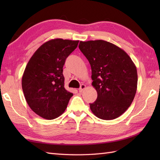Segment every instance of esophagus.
<instances>
[{"instance_id": "esophagus-1", "label": "esophagus", "mask_w": 160, "mask_h": 160, "mask_svg": "<svg viewBox=\"0 0 160 160\" xmlns=\"http://www.w3.org/2000/svg\"><path fill=\"white\" fill-rule=\"evenodd\" d=\"M85 88H86V85H84V84H82V85H81L80 87L79 88V89H78V90H79V92H82V91L84 89H85Z\"/></svg>"}]
</instances>
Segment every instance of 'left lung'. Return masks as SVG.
I'll return each mask as SVG.
<instances>
[{"label": "left lung", "instance_id": "left-lung-1", "mask_svg": "<svg viewBox=\"0 0 160 160\" xmlns=\"http://www.w3.org/2000/svg\"><path fill=\"white\" fill-rule=\"evenodd\" d=\"M79 49L91 67L92 86L98 98L90 104L92 113L102 120L120 117L130 107L137 91L134 62L123 49L102 40L80 41Z\"/></svg>", "mask_w": 160, "mask_h": 160}]
</instances>
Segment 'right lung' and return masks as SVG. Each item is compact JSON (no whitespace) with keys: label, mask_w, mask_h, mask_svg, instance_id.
Wrapping results in <instances>:
<instances>
[{"label":"right lung","mask_w":160,"mask_h":160,"mask_svg":"<svg viewBox=\"0 0 160 160\" xmlns=\"http://www.w3.org/2000/svg\"><path fill=\"white\" fill-rule=\"evenodd\" d=\"M79 40L56 38L45 42L33 54L22 78L29 107L46 120L62 115L73 93L64 88L63 66Z\"/></svg>","instance_id":"obj_1"}]
</instances>
